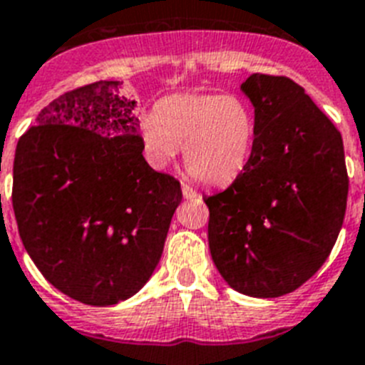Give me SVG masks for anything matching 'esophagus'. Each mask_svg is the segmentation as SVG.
<instances>
[{"label":"esophagus","mask_w":365,"mask_h":365,"mask_svg":"<svg viewBox=\"0 0 365 365\" xmlns=\"http://www.w3.org/2000/svg\"><path fill=\"white\" fill-rule=\"evenodd\" d=\"M182 195H185V200H195V197H200V192L190 185H182Z\"/></svg>","instance_id":"obj_1"}]
</instances>
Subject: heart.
<instances>
[{
	"instance_id": "heart-1",
	"label": "heart",
	"mask_w": 365,
	"mask_h": 365,
	"mask_svg": "<svg viewBox=\"0 0 365 365\" xmlns=\"http://www.w3.org/2000/svg\"><path fill=\"white\" fill-rule=\"evenodd\" d=\"M257 138L254 108L239 95L165 96L140 123V143L153 168H165L185 145V164L209 185H230L246 170Z\"/></svg>"
}]
</instances>
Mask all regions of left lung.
I'll use <instances>...</instances> for the list:
<instances>
[{"instance_id": "1", "label": "left lung", "mask_w": 365, "mask_h": 365, "mask_svg": "<svg viewBox=\"0 0 365 365\" xmlns=\"http://www.w3.org/2000/svg\"><path fill=\"white\" fill-rule=\"evenodd\" d=\"M257 138L246 170L209 207V248L230 287L255 298L293 293L332 252L349 177L338 128L302 87L252 74Z\"/></svg>"}]
</instances>
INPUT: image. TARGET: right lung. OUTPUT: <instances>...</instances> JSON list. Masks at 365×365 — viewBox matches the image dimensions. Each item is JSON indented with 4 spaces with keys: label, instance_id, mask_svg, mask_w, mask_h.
I'll list each match as a JSON object with an SVG mask.
<instances>
[{
    "label": "right lung",
    "instance_id": "obj_1",
    "mask_svg": "<svg viewBox=\"0 0 365 365\" xmlns=\"http://www.w3.org/2000/svg\"><path fill=\"white\" fill-rule=\"evenodd\" d=\"M101 80L57 96L18 140L13 209L24 248L63 294L113 306L162 257L179 180L143 158L135 101Z\"/></svg>",
    "mask_w": 365,
    "mask_h": 365
}]
</instances>
